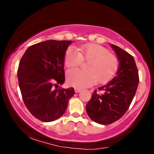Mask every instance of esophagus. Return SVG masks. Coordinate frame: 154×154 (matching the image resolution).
<instances>
[{
  "instance_id": "34e87169",
  "label": "esophagus",
  "mask_w": 154,
  "mask_h": 154,
  "mask_svg": "<svg viewBox=\"0 0 154 154\" xmlns=\"http://www.w3.org/2000/svg\"><path fill=\"white\" fill-rule=\"evenodd\" d=\"M81 90H82V89H80V88H75V91L76 93L79 92Z\"/></svg>"
}]
</instances>
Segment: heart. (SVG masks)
Wrapping results in <instances>:
<instances>
[{
  "label": "heart",
  "mask_w": 154,
  "mask_h": 154,
  "mask_svg": "<svg viewBox=\"0 0 154 154\" xmlns=\"http://www.w3.org/2000/svg\"><path fill=\"white\" fill-rule=\"evenodd\" d=\"M83 61H88L85 70L70 69L66 72V82L69 85L85 88L94 83L108 82L116 75L119 61L107 49L97 44H85L76 49L69 47L64 54V62L68 68L75 67Z\"/></svg>",
  "instance_id": "heart-1"
}]
</instances>
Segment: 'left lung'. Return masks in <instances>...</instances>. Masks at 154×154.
Listing matches in <instances>:
<instances>
[{
	"instance_id": "8db88e82",
	"label": "left lung",
	"mask_w": 154,
	"mask_h": 154,
	"mask_svg": "<svg viewBox=\"0 0 154 154\" xmlns=\"http://www.w3.org/2000/svg\"><path fill=\"white\" fill-rule=\"evenodd\" d=\"M119 61L116 76L107 84L94 90L87 104L88 116L96 123L108 125L118 120L128 109L139 82V72L133 56L111 44Z\"/></svg>"
}]
</instances>
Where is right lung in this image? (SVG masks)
Returning <instances> with one entry per match:
<instances>
[{"label":"right lung","instance_id":"add662e5","mask_svg":"<svg viewBox=\"0 0 154 154\" xmlns=\"http://www.w3.org/2000/svg\"><path fill=\"white\" fill-rule=\"evenodd\" d=\"M71 41L48 40L29 47L21 58L18 83L24 103L36 119H58L75 94L73 88H58L64 83V58Z\"/></svg>","mask_w":154,"mask_h":154}]
</instances>
